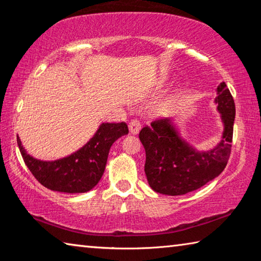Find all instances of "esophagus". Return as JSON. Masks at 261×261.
I'll use <instances>...</instances> for the list:
<instances>
[{
    "label": "esophagus",
    "instance_id": "obj_1",
    "mask_svg": "<svg viewBox=\"0 0 261 261\" xmlns=\"http://www.w3.org/2000/svg\"><path fill=\"white\" fill-rule=\"evenodd\" d=\"M140 129H141V125H140V123H139V122H137V121H131V122L129 123V131H130V134H131V135H137V134H139Z\"/></svg>",
    "mask_w": 261,
    "mask_h": 261
}]
</instances>
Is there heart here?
<instances>
[{
    "mask_svg": "<svg viewBox=\"0 0 261 261\" xmlns=\"http://www.w3.org/2000/svg\"><path fill=\"white\" fill-rule=\"evenodd\" d=\"M173 101H174V99H171V100H169V101H168V102H167V103H165V105H163V106H161V107H160V108H159V110H160V112H161V113H163V112H166V110H167V108H168V107H169V105H170L171 102H173Z\"/></svg>",
    "mask_w": 261,
    "mask_h": 261,
    "instance_id": "heart-1",
    "label": "heart"
}]
</instances>
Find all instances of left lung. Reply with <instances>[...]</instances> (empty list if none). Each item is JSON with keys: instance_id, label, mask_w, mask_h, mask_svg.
Instances as JSON below:
<instances>
[{"instance_id": "8db88e82", "label": "left lung", "mask_w": 261, "mask_h": 261, "mask_svg": "<svg viewBox=\"0 0 261 261\" xmlns=\"http://www.w3.org/2000/svg\"><path fill=\"white\" fill-rule=\"evenodd\" d=\"M214 102L222 122L221 140L213 148L200 151L184 138L174 118L145 126L139 139L146 152L145 174L154 191L180 196L204 187L222 173L230 155L235 102L226 83L216 87Z\"/></svg>"}]
</instances>
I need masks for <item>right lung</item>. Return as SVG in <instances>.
<instances>
[{
  "instance_id": "right-lung-1",
  "label": "right lung",
  "mask_w": 261,
  "mask_h": 261,
  "mask_svg": "<svg viewBox=\"0 0 261 261\" xmlns=\"http://www.w3.org/2000/svg\"><path fill=\"white\" fill-rule=\"evenodd\" d=\"M129 134L122 123H101L93 137L69 155L46 161L28 153L17 136L21 156L31 173L43 187L57 192L84 193L93 189L105 173L109 149L120 137Z\"/></svg>"
}]
</instances>
